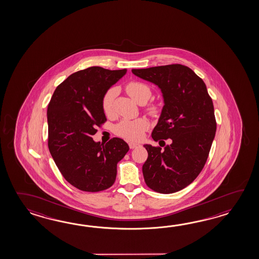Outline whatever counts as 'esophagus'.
Masks as SVG:
<instances>
[{
    "label": "esophagus",
    "instance_id": "34e87169",
    "mask_svg": "<svg viewBox=\"0 0 259 259\" xmlns=\"http://www.w3.org/2000/svg\"><path fill=\"white\" fill-rule=\"evenodd\" d=\"M128 145H130V148L134 149L136 148V147H138L140 144L137 143H133V142H131V143H128Z\"/></svg>",
    "mask_w": 259,
    "mask_h": 259
}]
</instances>
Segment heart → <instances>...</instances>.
<instances>
[{
    "instance_id": "obj_1",
    "label": "heart",
    "mask_w": 259,
    "mask_h": 259,
    "mask_svg": "<svg viewBox=\"0 0 259 259\" xmlns=\"http://www.w3.org/2000/svg\"><path fill=\"white\" fill-rule=\"evenodd\" d=\"M127 94L137 103L147 101L151 95L150 89L143 83L132 81L126 86ZM116 95V90L110 89L106 92L102 100L103 110L106 116H110L113 112V104ZM154 111V108H152ZM149 127V122L145 118H138L134 120H123L116 127L117 135L127 140H139L143 132Z\"/></svg>"
}]
</instances>
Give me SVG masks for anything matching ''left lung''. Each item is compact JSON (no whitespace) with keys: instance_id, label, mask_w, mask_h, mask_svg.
Instances as JSON below:
<instances>
[{"instance_id":"8db88e82","label":"left lung","mask_w":259,"mask_h":259,"mask_svg":"<svg viewBox=\"0 0 259 259\" xmlns=\"http://www.w3.org/2000/svg\"><path fill=\"white\" fill-rule=\"evenodd\" d=\"M132 71L160 89L164 106L152 138L155 142L171 140L164 150L143 145L148 152L143 165L144 181L154 192L176 193L196 179L207 160L217 130L213 102L203 79L188 66Z\"/></svg>"}]
</instances>
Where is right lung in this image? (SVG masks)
<instances>
[{
    "instance_id": "right-lung-1",
    "label": "right lung",
    "mask_w": 259,
    "mask_h": 259,
    "mask_svg": "<svg viewBox=\"0 0 259 259\" xmlns=\"http://www.w3.org/2000/svg\"><path fill=\"white\" fill-rule=\"evenodd\" d=\"M127 69L92 66L75 72L55 89L47 109L48 146L62 175L84 192H100L116 181V164L127 143L113 138L94 142L96 127L106 121L102 100Z\"/></svg>"
}]
</instances>
